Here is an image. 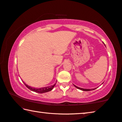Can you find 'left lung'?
<instances>
[{
	"mask_svg": "<svg viewBox=\"0 0 122 122\" xmlns=\"http://www.w3.org/2000/svg\"><path fill=\"white\" fill-rule=\"evenodd\" d=\"M103 43L104 44V43L103 42ZM74 86L76 87V88H77V89H80V90H83V91H86V92H88V91H91V90H95L96 88H95V89H83V88H79V87H78V86H76V85H74Z\"/></svg>",
	"mask_w": 122,
	"mask_h": 122,
	"instance_id": "8db88e82",
	"label": "left lung"
}]
</instances>
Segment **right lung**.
Instances as JSON below:
<instances>
[{"mask_svg": "<svg viewBox=\"0 0 122 122\" xmlns=\"http://www.w3.org/2000/svg\"><path fill=\"white\" fill-rule=\"evenodd\" d=\"M23 83H24L25 85H26V86L27 87V88H28L30 90L33 91V92H38V93H40V94L44 93V92H50V91L52 90V89H53L54 86H55L56 84V83H55V84H54L53 85H50V86H49L43 87V88H34V87H31L30 86H29V85L26 84V83L24 82V81H23Z\"/></svg>", "mask_w": 122, "mask_h": 122, "instance_id": "1", "label": "right lung"}]
</instances>
